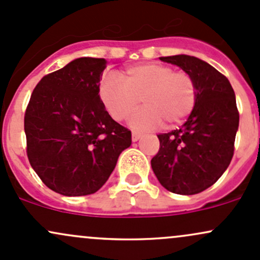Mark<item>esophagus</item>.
Instances as JSON below:
<instances>
[{
  "mask_svg": "<svg viewBox=\"0 0 260 260\" xmlns=\"http://www.w3.org/2000/svg\"><path fill=\"white\" fill-rule=\"evenodd\" d=\"M141 136L142 134L138 133V131H133V134H131V139H133V141H138Z\"/></svg>",
  "mask_w": 260,
  "mask_h": 260,
  "instance_id": "obj_1",
  "label": "esophagus"
}]
</instances>
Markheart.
I'll return each instance as SVG.
<instances>
[{"label":"heart","instance_id":"1","mask_svg":"<svg viewBox=\"0 0 260 260\" xmlns=\"http://www.w3.org/2000/svg\"><path fill=\"white\" fill-rule=\"evenodd\" d=\"M121 78L105 75L99 89L100 99L118 121L126 119L141 100L145 107L130 120L136 129H155L162 122L167 127L176 126L196 107V82L186 72L175 71L166 64L147 63L130 67Z\"/></svg>","mask_w":260,"mask_h":260}]
</instances>
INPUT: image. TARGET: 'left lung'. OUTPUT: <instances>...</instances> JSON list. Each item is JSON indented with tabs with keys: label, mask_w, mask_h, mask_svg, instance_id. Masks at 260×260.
<instances>
[{
	"label": "left lung",
	"mask_w": 260,
	"mask_h": 260,
	"mask_svg": "<svg viewBox=\"0 0 260 260\" xmlns=\"http://www.w3.org/2000/svg\"><path fill=\"white\" fill-rule=\"evenodd\" d=\"M191 74L197 103L181 129L157 135L160 150L151 167L158 182L177 194H196L211 187L230 166L239 125L230 80L208 63L191 55L160 57Z\"/></svg>",
	"instance_id": "obj_1"
}]
</instances>
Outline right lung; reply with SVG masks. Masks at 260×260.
I'll use <instances>...</instances> for the list:
<instances>
[{
    "label": "right lung",
    "instance_id": "obj_1",
    "mask_svg": "<svg viewBox=\"0 0 260 260\" xmlns=\"http://www.w3.org/2000/svg\"><path fill=\"white\" fill-rule=\"evenodd\" d=\"M104 58H78L44 75L24 114L27 156L48 188L63 196L95 193L131 145L99 95Z\"/></svg>",
    "mask_w": 260,
    "mask_h": 260
}]
</instances>
